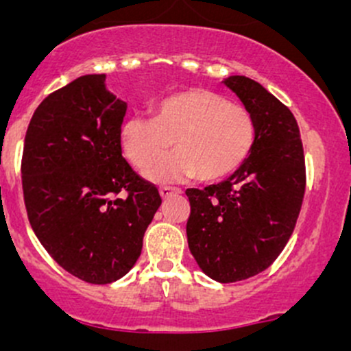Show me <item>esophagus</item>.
<instances>
[{"label": "esophagus", "mask_w": 351, "mask_h": 351, "mask_svg": "<svg viewBox=\"0 0 351 351\" xmlns=\"http://www.w3.org/2000/svg\"><path fill=\"white\" fill-rule=\"evenodd\" d=\"M173 193H180V189H175V186H161V189H159V195H161V198L171 197Z\"/></svg>", "instance_id": "34e87169"}]
</instances>
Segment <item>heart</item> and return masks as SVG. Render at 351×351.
Here are the masks:
<instances>
[{"instance_id": "1", "label": "heart", "mask_w": 351, "mask_h": 351, "mask_svg": "<svg viewBox=\"0 0 351 351\" xmlns=\"http://www.w3.org/2000/svg\"><path fill=\"white\" fill-rule=\"evenodd\" d=\"M177 151L158 157L171 143ZM254 143V122L241 105L204 88L178 91L159 101L154 117H130L120 127L122 153L144 176L169 183L197 176L222 180L243 165Z\"/></svg>"}]
</instances>
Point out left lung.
Masks as SVG:
<instances>
[{"instance_id": "1", "label": "left lung", "mask_w": 351, "mask_h": 351, "mask_svg": "<svg viewBox=\"0 0 351 351\" xmlns=\"http://www.w3.org/2000/svg\"><path fill=\"white\" fill-rule=\"evenodd\" d=\"M254 122L250 156L224 182L189 189L186 238L198 268L232 284L267 270L292 236L306 192V165L295 117L260 83L229 76Z\"/></svg>"}]
</instances>
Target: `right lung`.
<instances>
[{
  "label": "right lung",
  "mask_w": 351,
  "mask_h": 351,
  "mask_svg": "<svg viewBox=\"0 0 351 351\" xmlns=\"http://www.w3.org/2000/svg\"><path fill=\"white\" fill-rule=\"evenodd\" d=\"M105 80L86 74L49 95L28 123L22 159L35 236L66 271L98 285L129 274L161 205L158 189L122 158L127 104Z\"/></svg>",
  "instance_id": "add662e5"
}]
</instances>
